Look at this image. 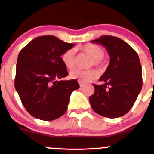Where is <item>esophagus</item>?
<instances>
[{"instance_id": "1", "label": "esophagus", "mask_w": 154, "mask_h": 154, "mask_svg": "<svg viewBox=\"0 0 154 154\" xmlns=\"http://www.w3.org/2000/svg\"><path fill=\"white\" fill-rule=\"evenodd\" d=\"M78 83H79V85H80V87H83L85 85V83H83V82H81V81H78Z\"/></svg>"}]
</instances>
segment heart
<instances>
[{
	"label": "heart",
	"mask_w": 154,
	"mask_h": 154,
	"mask_svg": "<svg viewBox=\"0 0 154 154\" xmlns=\"http://www.w3.org/2000/svg\"><path fill=\"white\" fill-rule=\"evenodd\" d=\"M80 50L91 57V66L94 65L95 66L100 67L104 63V59H103L104 50L100 46L95 44L88 43L80 48ZM62 60L66 68L68 69H74L76 66L75 52L74 50L71 49L66 51L62 55ZM70 77L72 79L78 80L79 81L87 82L97 78L98 77V72L94 69H76L70 73Z\"/></svg>",
	"instance_id": "heart-1"
}]
</instances>
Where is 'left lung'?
Masks as SVG:
<instances>
[{
    "mask_svg": "<svg viewBox=\"0 0 154 154\" xmlns=\"http://www.w3.org/2000/svg\"><path fill=\"white\" fill-rule=\"evenodd\" d=\"M106 48L110 62L100 81L93 84L94 92L89 97L91 108L109 119L121 117L130 111L142 87V66L138 54L127 42L112 35H102L91 41Z\"/></svg>",
    "mask_w": 154,
    "mask_h": 154,
    "instance_id": "8db88e82",
    "label": "left lung"
}]
</instances>
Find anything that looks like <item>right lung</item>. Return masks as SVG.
I'll list each match as a JSON object with an SVG mask.
<instances>
[{"label":"right lung","mask_w":154,"mask_h":154,"mask_svg":"<svg viewBox=\"0 0 154 154\" xmlns=\"http://www.w3.org/2000/svg\"><path fill=\"white\" fill-rule=\"evenodd\" d=\"M74 45L54 35H42L20 51L15 87L23 106L33 117L53 121L67 110L71 94L80 86L75 79L61 80L68 74L61 56Z\"/></svg>","instance_id":"right-lung-1"}]
</instances>
